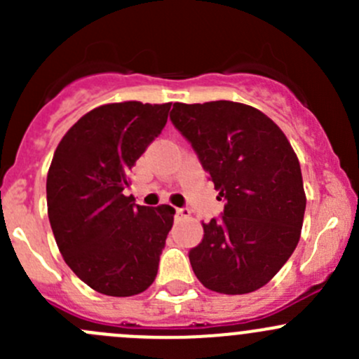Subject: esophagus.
I'll use <instances>...</instances> for the list:
<instances>
[{
  "label": "esophagus",
  "instance_id": "esophagus-1",
  "mask_svg": "<svg viewBox=\"0 0 359 359\" xmlns=\"http://www.w3.org/2000/svg\"><path fill=\"white\" fill-rule=\"evenodd\" d=\"M175 213H177V215H179V217H189V215H191V210L184 206V208H175Z\"/></svg>",
  "mask_w": 359,
  "mask_h": 359
}]
</instances>
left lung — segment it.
Masks as SVG:
<instances>
[{
    "instance_id": "1",
    "label": "left lung",
    "mask_w": 359,
    "mask_h": 359,
    "mask_svg": "<svg viewBox=\"0 0 359 359\" xmlns=\"http://www.w3.org/2000/svg\"><path fill=\"white\" fill-rule=\"evenodd\" d=\"M170 119L226 200L222 219L203 224L189 252L194 274L226 295L259 290L300 240L306 193L297 154L280 126L247 104L175 102Z\"/></svg>"
}]
</instances>
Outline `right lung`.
Returning <instances> with one entry per match:
<instances>
[{
	"label": "right lung",
	"instance_id": "add662e5",
	"mask_svg": "<svg viewBox=\"0 0 359 359\" xmlns=\"http://www.w3.org/2000/svg\"><path fill=\"white\" fill-rule=\"evenodd\" d=\"M172 104H106L79 118L46 177L48 219L72 273L111 297L142 293L158 274L175 210L135 205L128 173L165 128Z\"/></svg>",
	"mask_w": 359,
	"mask_h": 359
}]
</instances>
